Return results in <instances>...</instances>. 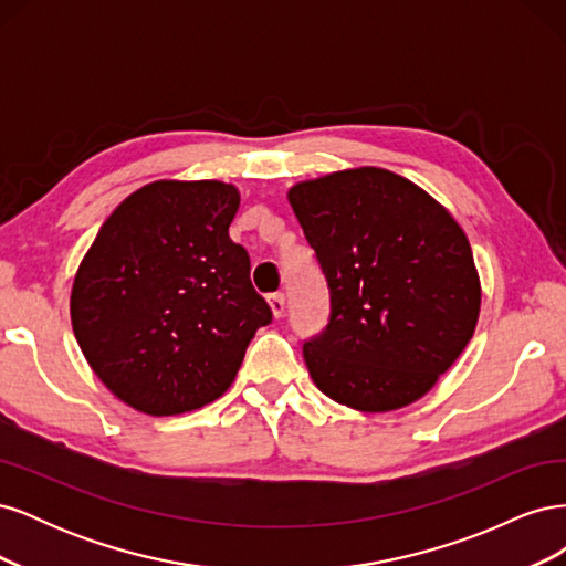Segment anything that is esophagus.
Returning a JSON list of instances; mask_svg holds the SVG:
<instances>
[{
    "instance_id": "1",
    "label": "esophagus",
    "mask_w": 566,
    "mask_h": 566,
    "mask_svg": "<svg viewBox=\"0 0 566 566\" xmlns=\"http://www.w3.org/2000/svg\"><path fill=\"white\" fill-rule=\"evenodd\" d=\"M269 306H271L273 316L281 318V316H283V312H285V295H283V293H273V295H269Z\"/></svg>"
}]
</instances>
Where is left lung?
<instances>
[{
    "instance_id": "1",
    "label": "left lung",
    "mask_w": 566,
    "mask_h": 566,
    "mask_svg": "<svg viewBox=\"0 0 566 566\" xmlns=\"http://www.w3.org/2000/svg\"><path fill=\"white\" fill-rule=\"evenodd\" d=\"M287 200L331 290V318L304 342L316 387L382 413L418 401L468 347L482 287L458 221L380 167L302 181Z\"/></svg>"
}]
</instances>
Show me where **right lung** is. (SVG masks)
Returning a JSON list of instances; mask_svg holds the SVG:
<instances>
[{
    "label": "right lung",
    "instance_id": "add662e5",
    "mask_svg": "<svg viewBox=\"0 0 566 566\" xmlns=\"http://www.w3.org/2000/svg\"><path fill=\"white\" fill-rule=\"evenodd\" d=\"M224 181H153L117 205L77 269V345L119 401L179 416L224 394L271 310L229 238Z\"/></svg>",
    "mask_w": 566,
    "mask_h": 566
}]
</instances>
